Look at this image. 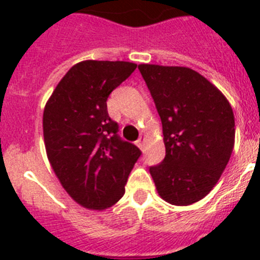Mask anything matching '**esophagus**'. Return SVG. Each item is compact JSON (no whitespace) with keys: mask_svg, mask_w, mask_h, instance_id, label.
I'll list each match as a JSON object with an SVG mask.
<instances>
[{"mask_svg":"<svg viewBox=\"0 0 260 260\" xmlns=\"http://www.w3.org/2000/svg\"><path fill=\"white\" fill-rule=\"evenodd\" d=\"M146 142H147L146 135H141V138H139V141L137 142V146L139 147V150L144 151V144H146Z\"/></svg>","mask_w":260,"mask_h":260,"instance_id":"esophagus-1","label":"esophagus"}]
</instances>
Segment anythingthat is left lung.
Returning a JSON list of instances; mask_svg holds the SVG:
<instances>
[{"mask_svg":"<svg viewBox=\"0 0 260 260\" xmlns=\"http://www.w3.org/2000/svg\"><path fill=\"white\" fill-rule=\"evenodd\" d=\"M161 118L165 157L150 168L158 195L190 206L215 187L234 147L228 99L198 71L183 66H138Z\"/></svg>","mask_w":260,"mask_h":260,"instance_id":"1","label":"left lung"}]
</instances>
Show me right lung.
I'll use <instances>...</instances> for the list:
<instances>
[{"instance_id":"obj_1","label":"right lung","mask_w":260,"mask_h":260,"mask_svg":"<svg viewBox=\"0 0 260 260\" xmlns=\"http://www.w3.org/2000/svg\"><path fill=\"white\" fill-rule=\"evenodd\" d=\"M135 69L125 61L78 62L45 104L43 133L50 167L71 199L88 210H107L122 198L141 156L137 146L119 139L107 110L108 96Z\"/></svg>"}]
</instances>
